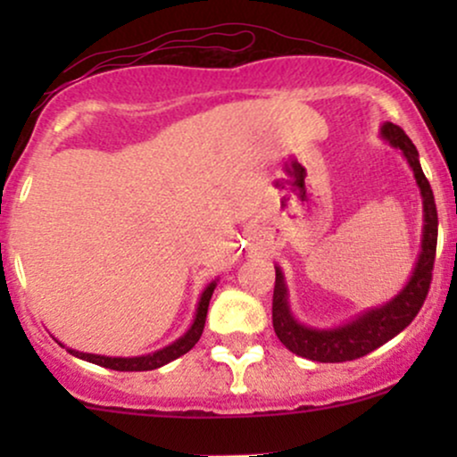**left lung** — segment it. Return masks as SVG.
Returning a JSON list of instances; mask_svg holds the SVG:
<instances>
[{"label": "left lung", "mask_w": 457, "mask_h": 457, "mask_svg": "<svg viewBox=\"0 0 457 457\" xmlns=\"http://www.w3.org/2000/svg\"><path fill=\"white\" fill-rule=\"evenodd\" d=\"M380 137L389 141L393 148L403 154L411 165L414 180L423 199V232L421 253L414 264L411 279L385 305L365 309L353 320L330 328H316L298 322L287 301V286L279 266H275V295H272V327L277 337L290 353L303 359L320 361V363H344L370 354L389 339L402 333L426 301L429 283H432L434 255H436L438 238V212L434 204V193L419 162V152L400 127L385 122L380 127Z\"/></svg>", "instance_id": "1"}]
</instances>
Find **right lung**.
<instances>
[{
  "label": "right lung",
  "instance_id": "1",
  "mask_svg": "<svg viewBox=\"0 0 457 457\" xmlns=\"http://www.w3.org/2000/svg\"><path fill=\"white\" fill-rule=\"evenodd\" d=\"M217 281L219 279H214L212 283H208V286L204 287L202 296H199L197 309H195V318H193V324L188 327L187 333L182 335V337H178L174 344L156 350V353L141 354V356H103V354L79 353V350H72V348H66V350L72 356H77V359H83V361H87V363L107 367V370H115V371H148V370H156V367L171 363V361L178 359V356L187 354L188 350H191L193 345L199 342V337H202L204 324H206L208 305H211V298H212L214 287H217Z\"/></svg>",
  "mask_w": 457,
  "mask_h": 457
}]
</instances>
